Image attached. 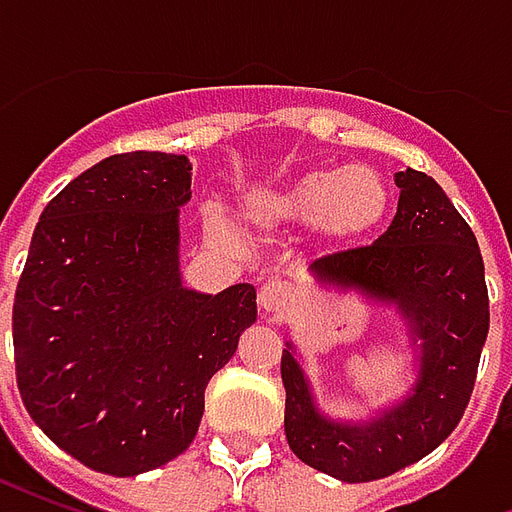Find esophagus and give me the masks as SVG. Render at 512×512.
Wrapping results in <instances>:
<instances>
[{
  "label": "esophagus",
  "instance_id": "esophagus-1",
  "mask_svg": "<svg viewBox=\"0 0 512 512\" xmlns=\"http://www.w3.org/2000/svg\"><path fill=\"white\" fill-rule=\"evenodd\" d=\"M293 296V290H290L288 282H282V279H266L260 290H257V301H260V310L263 312H277L282 310L285 304Z\"/></svg>",
  "mask_w": 512,
  "mask_h": 512
}]
</instances>
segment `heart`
Segmentation results:
<instances>
[{
	"mask_svg": "<svg viewBox=\"0 0 512 512\" xmlns=\"http://www.w3.org/2000/svg\"><path fill=\"white\" fill-rule=\"evenodd\" d=\"M392 208L389 180L367 164L310 167L277 186L249 191L244 213L263 233L310 224L326 246L362 244L386 222ZM205 227L219 241H235V227L219 208H205Z\"/></svg>",
	"mask_w": 512,
	"mask_h": 512,
	"instance_id": "heart-1",
	"label": "heart"
}]
</instances>
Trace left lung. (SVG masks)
<instances>
[{
    "label": "left lung",
    "mask_w": 512,
    "mask_h": 512,
    "mask_svg": "<svg viewBox=\"0 0 512 512\" xmlns=\"http://www.w3.org/2000/svg\"><path fill=\"white\" fill-rule=\"evenodd\" d=\"M395 183L397 213L376 244L321 257L310 271L321 288L395 307L417 348L411 389L370 419H334L318 408L296 345L288 340L282 351L290 450L343 483L389 477L450 436L469 406L488 337V288L472 227L425 172H397Z\"/></svg>",
    "instance_id": "left-lung-1"
}]
</instances>
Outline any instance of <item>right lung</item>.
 I'll return each instance as SVG.
<instances>
[{
  "instance_id": "obj_1",
  "label": "right lung",
  "mask_w": 512,
  "mask_h": 512,
  "mask_svg": "<svg viewBox=\"0 0 512 512\" xmlns=\"http://www.w3.org/2000/svg\"><path fill=\"white\" fill-rule=\"evenodd\" d=\"M186 156L98 161L43 208L13 304L29 417L95 472L134 477L186 452L205 386L257 321L255 285L197 293L180 277Z\"/></svg>"
}]
</instances>
